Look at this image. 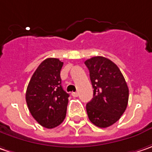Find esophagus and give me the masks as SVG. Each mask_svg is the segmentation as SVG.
Wrapping results in <instances>:
<instances>
[{"mask_svg":"<svg viewBox=\"0 0 152 152\" xmlns=\"http://www.w3.org/2000/svg\"><path fill=\"white\" fill-rule=\"evenodd\" d=\"M71 95L73 96V97H78V93H77V92H73V93L71 94Z\"/></svg>","mask_w":152,"mask_h":152,"instance_id":"esophagus-1","label":"esophagus"}]
</instances>
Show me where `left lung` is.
I'll list each match as a JSON object with an SVG mask.
<instances>
[{
	"mask_svg": "<svg viewBox=\"0 0 152 152\" xmlns=\"http://www.w3.org/2000/svg\"><path fill=\"white\" fill-rule=\"evenodd\" d=\"M94 88V97L87 105L89 120L99 128L117 122L129 102V88L121 70L111 60L101 56L85 61Z\"/></svg>",
	"mask_w": 152,
	"mask_h": 152,
	"instance_id": "left-lung-1",
	"label": "left lung"
}]
</instances>
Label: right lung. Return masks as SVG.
I'll return each instance as SVG.
<instances>
[{"label":"right lung","mask_w":152,"mask_h":152,"mask_svg":"<svg viewBox=\"0 0 152 152\" xmlns=\"http://www.w3.org/2000/svg\"><path fill=\"white\" fill-rule=\"evenodd\" d=\"M63 62L48 58L37 67L27 87L25 99L30 114L40 125L53 129L65 118L69 94L61 86Z\"/></svg>","instance_id":"right-lung-1"}]
</instances>
